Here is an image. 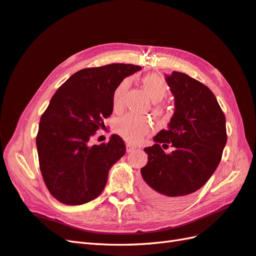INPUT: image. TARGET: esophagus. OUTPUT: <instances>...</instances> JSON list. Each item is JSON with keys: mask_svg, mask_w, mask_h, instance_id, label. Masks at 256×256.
<instances>
[{"mask_svg": "<svg viewBox=\"0 0 256 256\" xmlns=\"http://www.w3.org/2000/svg\"><path fill=\"white\" fill-rule=\"evenodd\" d=\"M126 148H127V152H128V153H130V152L134 150L136 148V146L134 144H130V143H128V144L126 145Z\"/></svg>", "mask_w": 256, "mask_h": 256, "instance_id": "34e87169", "label": "esophagus"}]
</instances>
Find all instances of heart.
I'll return each mask as SVG.
<instances>
[{"instance_id":"obj_1","label":"heart","mask_w":256,"mask_h":256,"mask_svg":"<svg viewBox=\"0 0 256 256\" xmlns=\"http://www.w3.org/2000/svg\"><path fill=\"white\" fill-rule=\"evenodd\" d=\"M130 80L125 78L117 86L113 94V108L118 110L122 106L125 92L128 89ZM143 88L150 99L153 102L162 101L168 94V87L164 80L156 74H150L142 80ZM152 128V122L145 117L127 114L120 117L115 122L116 132L129 142H139L143 136L146 134Z\"/></svg>"}]
</instances>
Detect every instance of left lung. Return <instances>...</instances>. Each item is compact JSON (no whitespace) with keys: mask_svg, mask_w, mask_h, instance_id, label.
Instances as JSON below:
<instances>
[{"mask_svg":"<svg viewBox=\"0 0 256 256\" xmlns=\"http://www.w3.org/2000/svg\"><path fill=\"white\" fill-rule=\"evenodd\" d=\"M164 80L174 96V113L168 128L153 138V146L144 148L148 162L141 174L148 199L178 206L218 168L227 141L226 120L216 96L202 82L176 71L164 74ZM170 142L175 150L168 154L159 144Z\"/></svg>","mask_w":256,"mask_h":256,"instance_id":"obj_1","label":"left lung"}]
</instances>
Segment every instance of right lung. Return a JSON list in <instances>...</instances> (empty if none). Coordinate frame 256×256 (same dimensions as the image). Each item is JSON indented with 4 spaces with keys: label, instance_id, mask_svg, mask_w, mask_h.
I'll return each mask as SVG.
<instances>
[{
    "label": "right lung",
    "instance_id": "1",
    "mask_svg": "<svg viewBox=\"0 0 256 256\" xmlns=\"http://www.w3.org/2000/svg\"><path fill=\"white\" fill-rule=\"evenodd\" d=\"M141 68L125 64L82 68L52 96L40 117L36 148L45 184L60 202L86 204L104 190L108 171L125 155L126 145L118 134L94 145L90 138L106 128L117 86Z\"/></svg>",
    "mask_w": 256,
    "mask_h": 256
}]
</instances>
